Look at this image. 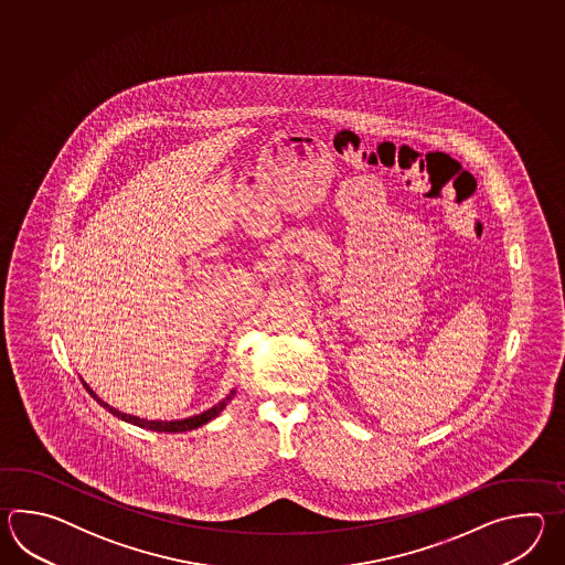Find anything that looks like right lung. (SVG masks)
I'll return each instance as SVG.
<instances>
[{
    "instance_id": "1",
    "label": "right lung",
    "mask_w": 565,
    "mask_h": 565,
    "mask_svg": "<svg viewBox=\"0 0 565 565\" xmlns=\"http://www.w3.org/2000/svg\"><path fill=\"white\" fill-rule=\"evenodd\" d=\"M83 385L86 387V392L90 394V396L95 397L96 402L103 406V408H107L113 416H117L120 420L129 422V424H135V426H139V428H147V430H156V433H188V430H193V428H200V426H204L210 420H214L216 416H220V412L228 406L230 402H232V397L236 394V390H232L228 396L224 397L222 402H217L216 406H212L210 409H205L202 414H198V416H192V418H183V420H145V418H137V416H129V414H122L117 408H113V406H108L107 402H103L100 397L96 396L95 392L86 385V382H83Z\"/></svg>"
}]
</instances>
